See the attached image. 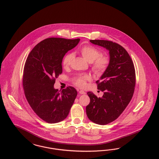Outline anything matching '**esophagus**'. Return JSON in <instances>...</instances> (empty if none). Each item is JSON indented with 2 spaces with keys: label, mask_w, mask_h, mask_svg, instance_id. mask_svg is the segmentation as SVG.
I'll return each mask as SVG.
<instances>
[{
  "label": "esophagus",
  "mask_w": 159,
  "mask_h": 159,
  "mask_svg": "<svg viewBox=\"0 0 159 159\" xmlns=\"http://www.w3.org/2000/svg\"><path fill=\"white\" fill-rule=\"evenodd\" d=\"M79 93H80V94H86V92H84L83 90H80Z\"/></svg>",
  "instance_id": "obj_1"
}]
</instances>
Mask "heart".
Segmentation results:
<instances>
[{
  "mask_svg": "<svg viewBox=\"0 0 159 159\" xmlns=\"http://www.w3.org/2000/svg\"><path fill=\"white\" fill-rule=\"evenodd\" d=\"M79 52L83 57L91 63L92 69L97 75H102L106 71L110 64L109 57L107 55L101 54L100 50L92 45H83L79 49ZM74 57V54L68 53L63 58L62 65L65 68L69 67ZM91 80L90 75H78L73 79V83L80 88H84L86 82Z\"/></svg>",
  "mask_w": 159,
  "mask_h": 159,
  "instance_id": "heart-1",
  "label": "heart"
}]
</instances>
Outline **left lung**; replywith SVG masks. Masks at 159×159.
Instances as JSON below:
<instances>
[{"label": "left lung", "mask_w": 159, "mask_h": 159, "mask_svg": "<svg viewBox=\"0 0 159 159\" xmlns=\"http://www.w3.org/2000/svg\"><path fill=\"white\" fill-rule=\"evenodd\" d=\"M90 42L109 51V67L96 82L104 94L98 98L88 92L90 101L86 109L90 120L105 125L117 119L130 103L136 85L135 69L130 55L120 44L104 40Z\"/></svg>", "instance_id": "8db88e82"}]
</instances>
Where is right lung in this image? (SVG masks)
<instances>
[{
	"label": "right lung",
	"instance_id": "obj_1",
	"mask_svg": "<svg viewBox=\"0 0 159 159\" xmlns=\"http://www.w3.org/2000/svg\"><path fill=\"white\" fill-rule=\"evenodd\" d=\"M79 41L80 39H46L34 47L25 62L23 88L26 98L34 113L48 123L65 119L76 98L73 87L60 93L54 84L62 73L64 56Z\"/></svg>",
	"mask_w": 159,
	"mask_h": 159
}]
</instances>
